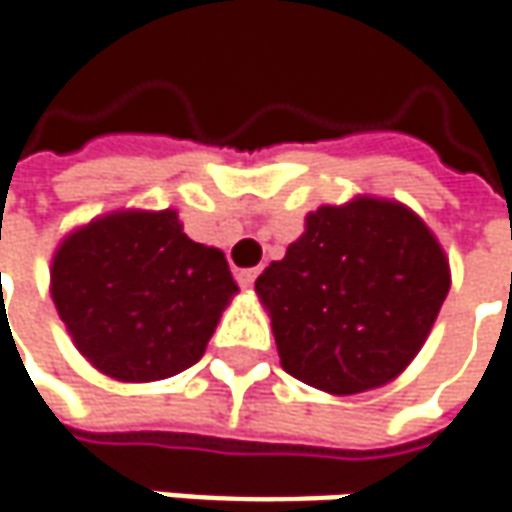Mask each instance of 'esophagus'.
<instances>
[{
    "label": "esophagus",
    "instance_id": "1",
    "mask_svg": "<svg viewBox=\"0 0 512 512\" xmlns=\"http://www.w3.org/2000/svg\"><path fill=\"white\" fill-rule=\"evenodd\" d=\"M234 278H237V283H240L243 289H252V283H255L257 278V269H240Z\"/></svg>",
    "mask_w": 512,
    "mask_h": 512
}]
</instances>
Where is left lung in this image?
Instances as JSON below:
<instances>
[{
	"label": "left lung",
	"mask_w": 512,
	"mask_h": 512,
	"mask_svg": "<svg viewBox=\"0 0 512 512\" xmlns=\"http://www.w3.org/2000/svg\"><path fill=\"white\" fill-rule=\"evenodd\" d=\"M255 292L283 369L309 387L355 395L410 367L450 292V263L407 206L355 197L309 214Z\"/></svg>",
	"instance_id": "left-lung-1"
}]
</instances>
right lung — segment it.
<instances>
[{"label": "right lung", "instance_id": "obj_1", "mask_svg": "<svg viewBox=\"0 0 512 512\" xmlns=\"http://www.w3.org/2000/svg\"><path fill=\"white\" fill-rule=\"evenodd\" d=\"M234 292L223 252L194 243L174 209L97 217L51 260V298L74 346L128 384L197 364Z\"/></svg>", "mask_w": 512, "mask_h": 512}]
</instances>
